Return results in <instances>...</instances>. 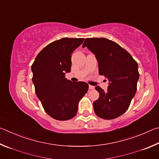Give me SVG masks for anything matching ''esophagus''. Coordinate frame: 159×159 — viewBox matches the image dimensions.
I'll return each mask as SVG.
<instances>
[{
	"instance_id": "34e87169",
	"label": "esophagus",
	"mask_w": 159,
	"mask_h": 159,
	"mask_svg": "<svg viewBox=\"0 0 159 159\" xmlns=\"http://www.w3.org/2000/svg\"><path fill=\"white\" fill-rule=\"evenodd\" d=\"M94 88H95V87H94L93 85H89V89H90V90H93Z\"/></svg>"
}]
</instances>
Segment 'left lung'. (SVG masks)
<instances>
[{
    "instance_id": "left-lung-1",
    "label": "left lung",
    "mask_w": 159,
    "mask_h": 159,
    "mask_svg": "<svg viewBox=\"0 0 159 159\" xmlns=\"http://www.w3.org/2000/svg\"><path fill=\"white\" fill-rule=\"evenodd\" d=\"M87 47L95 55L99 74L109 80L107 90L96 86L99 97L93 102L98 117L111 120L124 114L137 90L139 79L138 64L125 49L105 38L86 39Z\"/></svg>"
}]
</instances>
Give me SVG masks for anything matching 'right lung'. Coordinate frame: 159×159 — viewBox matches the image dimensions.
Returning a JSON list of instances; mask_svg holds the SVG:
<instances>
[{"label":"right lung","mask_w":159,"mask_h":159,"mask_svg":"<svg viewBox=\"0 0 159 159\" xmlns=\"http://www.w3.org/2000/svg\"><path fill=\"white\" fill-rule=\"evenodd\" d=\"M84 39H63L45 47L31 66L35 92L47 114L59 120L76 115L79 102L88 90L85 82L65 78L71 66V53Z\"/></svg>","instance_id":"1"}]
</instances>
